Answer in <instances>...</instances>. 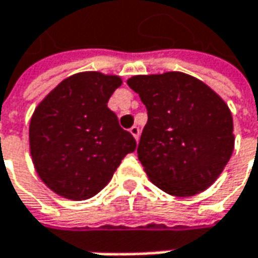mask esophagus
Instances as JSON below:
<instances>
[{"label":"esophagus","mask_w":258,"mask_h":258,"mask_svg":"<svg viewBox=\"0 0 258 258\" xmlns=\"http://www.w3.org/2000/svg\"><path fill=\"white\" fill-rule=\"evenodd\" d=\"M129 132H131V135L134 136L136 141L139 139V134H141V131H139V127H138V126H132V127L129 129Z\"/></svg>","instance_id":"34e87169"}]
</instances>
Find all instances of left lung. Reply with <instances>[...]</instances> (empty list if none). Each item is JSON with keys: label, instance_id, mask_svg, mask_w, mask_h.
<instances>
[{"label": "left lung", "instance_id": "left-lung-1", "mask_svg": "<svg viewBox=\"0 0 258 258\" xmlns=\"http://www.w3.org/2000/svg\"><path fill=\"white\" fill-rule=\"evenodd\" d=\"M127 85L148 110L138 158L162 191L188 198L205 191L234 151V122L225 101L184 72L135 75Z\"/></svg>", "mask_w": 258, "mask_h": 258}]
</instances>
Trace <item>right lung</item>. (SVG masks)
Masks as SVG:
<instances>
[{
  "instance_id": "add662e5",
  "label": "right lung",
  "mask_w": 258,
  "mask_h": 258,
  "mask_svg": "<svg viewBox=\"0 0 258 258\" xmlns=\"http://www.w3.org/2000/svg\"><path fill=\"white\" fill-rule=\"evenodd\" d=\"M119 75L85 71L60 81L37 104L29 145L40 180L60 198L85 200L107 186L136 141L107 107Z\"/></svg>"
}]
</instances>
